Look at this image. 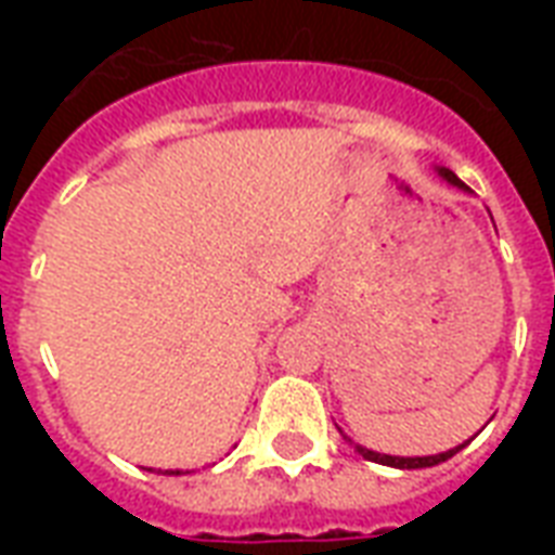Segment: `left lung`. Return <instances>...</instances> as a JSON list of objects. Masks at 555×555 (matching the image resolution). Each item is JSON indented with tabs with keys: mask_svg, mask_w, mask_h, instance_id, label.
Returning a JSON list of instances; mask_svg holds the SVG:
<instances>
[{
	"mask_svg": "<svg viewBox=\"0 0 555 555\" xmlns=\"http://www.w3.org/2000/svg\"><path fill=\"white\" fill-rule=\"evenodd\" d=\"M438 176L443 178V181H447V184H452V186H457V190L469 192V186H466L464 181H461V178H457L455 172H452V169H443V167H440V169H438ZM346 440H351V438H346ZM469 440H473V438H469ZM469 440H466V443H469ZM466 443H461V447H455V449H449V452H440V455H426V457L379 455V452H374V449H365V447H360V443H354V449H357V452H360V455L365 457V461H374V464H383V466H395V469H423V466H435V464H443V461H449V457L455 455V452H461V449H464Z\"/></svg>",
	"mask_w": 555,
	"mask_h": 555,
	"instance_id": "1",
	"label": "left lung"
}]
</instances>
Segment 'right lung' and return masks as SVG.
Segmentation results:
<instances>
[{
    "mask_svg": "<svg viewBox=\"0 0 555 555\" xmlns=\"http://www.w3.org/2000/svg\"><path fill=\"white\" fill-rule=\"evenodd\" d=\"M169 475H181V469H167Z\"/></svg>",
    "mask_w": 555,
    "mask_h": 555,
    "instance_id": "right-lung-1",
    "label": "right lung"
}]
</instances>
